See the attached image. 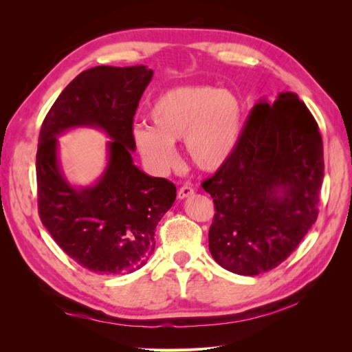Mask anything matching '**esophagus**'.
I'll return each instance as SVG.
<instances>
[{"label": "esophagus", "instance_id": "1", "mask_svg": "<svg viewBox=\"0 0 352 352\" xmlns=\"http://www.w3.org/2000/svg\"><path fill=\"white\" fill-rule=\"evenodd\" d=\"M194 194H195V190H194L192 186L184 185L182 188H180V189L177 190V198H179V199H185V198H188V197H190V195H194Z\"/></svg>", "mask_w": 352, "mask_h": 352}]
</instances>
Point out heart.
<instances>
[{
	"instance_id": "b5f03b06",
	"label": "heart",
	"mask_w": 352,
	"mask_h": 352,
	"mask_svg": "<svg viewBox=\"0 0 352 352\" xmlns=\"http://www.w3.org/2000/svg\"><path fill=\"white\" fill-rule=\"evenodd\" d=\"M151 127L138 126L133 141L146 164L166 173L176 162L173 142L184 140L188 158L214 172L235 153L242 129V102L235 94L210 85L163 92L148 110Z\"/></svg>"
}]
</instances>
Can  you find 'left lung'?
<instances>
[{
  "instance_id": "1",
  "label": "left lung",
  "mask_w": 352,
  "mask_h": 352,
  "mask_svg": "<svg viewBox=\"0 0 352 352\" xmlns=\"http://www.w3.org/2000/svg\"><path fill=\"white\" fill-rule=\"evenodd\" d=\"M323 172L322 135L298 95L260 100L235 153L202 182L216 208L212 258L242 276L278 267L317 220Z\"/></svg>"
}]
</instances>
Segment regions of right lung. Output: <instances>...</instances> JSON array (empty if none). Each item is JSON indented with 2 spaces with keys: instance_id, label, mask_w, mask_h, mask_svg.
I'll list each match as a JSON object with an SVG mask.
<instances>
[{
  "instance_id": "add662e5",
  "label": "right lung",
  "mask_w": 352,
  "mask_h": 352,
  "mask_svg": "<svg viewBox=\"0 0 352 352\" xmlns=\"http://www.w3.org/2000/svg\"><path fill=\"white\" fill-rule=\"evenodd\" d=\"M153 70L97 66L78 74L52 104L36 151L38 210L58 247L98 274L132 273L151 257L155 228L176 199L175 184L133 164V116ZM100 126L111 138L99 182L74 188L56 158V136L72 126Z\"/></svg>"
}]
</instances>
